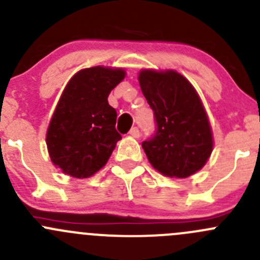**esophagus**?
Instances as JSON below:
<instances>
[{"instance_id":"34e87169","label":"esophagus","mask_w":260,"mask_h":260,"mask_svg":"<svg viewBox=\"0 0 260 260\" xmlns=\"http://www.w3.org/2000/svg\"><path fill=\"white\" fill-rule=\"evenodd\" d=\"M129 135L132 136L133 138H140V136H141V132H140V129H138L137 127H133L132 129L129 131Z\"/></svg>"}]
</instances>
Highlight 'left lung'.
<instances>
[{
	"label": "left lung",
	"mask_w": 260,
	"mask_h": 260,
	"mask_svg": "<svg viewBox=\"0 0 260 260\" xmlns=\"http://www.w3.org/2000/svg\"><path fill=\"white\" fill-rule=\"evenodd\" d=\"M138 81L157 125L155 136L142 142L151 165L169 178L200 171L212 153L213 136L193 85L174 70H142Z\"/></svg>",
	"instance_id": "left-lung-1"
}]
</instances>
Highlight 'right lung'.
Here are the masks:
<instances>
[{"instance_id":"right-lung-1","label":"right lung","mask_w":260,"mask_h":260,"mask_svg":"<svg viewBox=\"0 0 260 260\" xmlns=\"http://www.w3.org/2000/svg\"><path fill=\"white\" fill-rule=\"evenodd\" d=\"M124 77L123 69L95 66L75 74L66 85L45 137L50 160L62 173L89 178L108 162L122 140L108 96Z\"/></svg>"}]
</instances>
